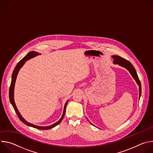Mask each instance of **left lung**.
Segmentation results:
<instances>
[{"mask_svg": "<svg viewBox=\"0 0 153 153\" xmlns=\"http://www.w3.org/2000/svg\"><path fill=\"white\" fill-rule=\"evenodd\" d=\"M113 59H114V62L113 63L114 64H117L119 65H120V67H122L123 68H125L131 74V75L132 76V77H133V79L135 80L136 82L137 83V84L139 85V99L141 96V93H142V89H141V83H140V81L138 77L137 72L134 68V67H133V65L129 61H128L127 60L118 56H111ZM91 125H93L91 123Z\"/></svg>", "mask_w": 153, "mask_h": 153, "instance_id": "left-lung-1", "label": "left lung"}]
</instances>
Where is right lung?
<instances>
[{
  "mask_svg": "<svg viewBox=\"0 0 153 153\" xmlns=\"http://www.w3.org/2000/svg\"><path fill=\"white\" fill-rule=\"evenodd\" d=\"M40 54H39L38 52H36V51H32L31 52H30L28 54H27L19 62H18V63L17 64V65L16 66L13 72V74H12V77H11V85H10V91H9V97H10V102L11 103V105H13L14 110L16 111V113H17L19 119L22 122L24 123H25V125H27V126H31V127H33L34 128H37L38 129H50L51 128H54V126H57V125H59L61 121L62 120L64 116H65V110H66V106H67V105L68 102V100L66 103H65V105H64V108H63V114H62V116L61 117V118L59 119V120H58L57 122H56L55 123L53 124V125H51L50 126H37V125H34L33 123H29L25 119H24V117L22 116V115L20 114V113H19L18 109L17 108V106L16 105V103H15V102H14V86H15V83H16V78H17V74L19 73V71L20 70V69L22 67L24 66V65L25 63V62L38 56V55H40Z\"/></svg>",
  "mask_w": 153,
  "mask_h": 153,
  "instance_id": "add662e5",
  "label": "right lung"
}]
</instances>
